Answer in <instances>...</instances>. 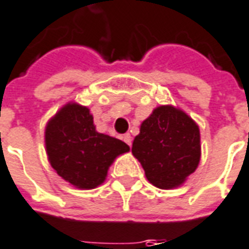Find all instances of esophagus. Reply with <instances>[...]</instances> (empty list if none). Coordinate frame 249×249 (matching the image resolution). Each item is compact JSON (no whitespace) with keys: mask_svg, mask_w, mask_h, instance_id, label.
<instances>
[{"mask_svg":"<svg viewBox=\"0 0 249 249\" xmlns=\"http://www.w3.org/2000/svg\"><path fill=\"white\" fill-rule=\"evenodd\" d=\"M123 140H124V142H126L128 145H131L132 138H131V135H130V134H124V135H123Z\"/></svg>","mask_w":249,"mask_h":249,"instance_id":"34e87169","label":"esophagus"}]
</instances>
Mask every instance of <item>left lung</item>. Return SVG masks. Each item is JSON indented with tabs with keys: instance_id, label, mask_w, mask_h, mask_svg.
Wrapping results in <instances>:
<instances>
[{
	"instance_id": "obj_1",
	"label": "left lung",
	"mask_w": 249,
	"mask_h": 249,
	"mask_svg": "<svg viewBox=\"0 0 249 249\" xmlns=\"http://www.w3.org/2000/svg\"><path fill=\"white\" fill-rule=\"evenodd\" d=\"M131 151L151 184L160 189L176 188L197 169L199 128L184 111L160 106L142 123Z\"/></svg>"
}]
</instances>
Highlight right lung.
<instances>
[{
  "instance_id": "1",
  "label": "right lung",
  "mask_w": 249,
  "mask_h": 249,
  "mask_svg": "<svg viewBox=\"0 0 249 249\" xmlns=\"http://www.w3.org/2000/svg\"><path fill=\"white\" fill-rule=\"evenodd\" d=\"M46 149L56 173L80 189H94L106 178L114 159L130 147L96 131L88 107L68 104L46 127Z\"/></svg>"
}]
</instances>
